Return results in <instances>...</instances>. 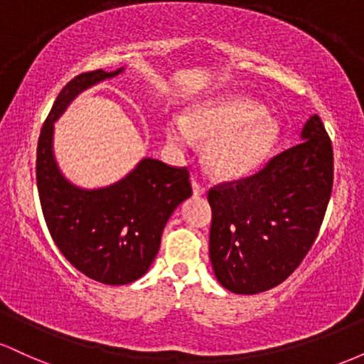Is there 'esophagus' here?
I'll return each mask as SVG.
<instances>
[{
    "label": "esophagus",
    "mask_w": 364,
    "mask_h": 364,
    "mask_svg": "<svg viewBox=\"0 0 364 364\" xmlns=\"http://www.w3.org/2000/svg\"><path fill=\"white\" fill-rule=\"evenodd\" d=\"M191 186H193V195L200 196V195H205V186L198 181V179H191Z\"/></svg>",
    "instance_id": "34e87169"
}]
</instances>
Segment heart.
I'll list each match as a JSON object with an SVG mask.
<instances>
[{"instance_id": "b5f03b06", "label": "heart", "mask_w": 364, "mask_h": 364, "mask_svg": "<svg viewBox=\"0 0 364 364\" xmlns=\"http://www.w3.org/2000/svg\"><path fill=\"white\" fill-rule=\"evenodd\" d=\"M166 136L176 149L207 141L205 162L212 174L225 179L253 173L269 157L279 127L269 112L241 95H220L191 107L186 118H171Z\"/></svg>"}]
</instances>
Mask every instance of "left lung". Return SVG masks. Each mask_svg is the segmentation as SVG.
Segmentation results:
<instances>
[{
	"label": "left lung",
	"instance_id": "1",
	"mask_svg": "<svg viewBox=\"0 0 364 364\" xmlns=\"http://www.w3.org/2000/svg\"><path fill=\"white\" fill-rule=\"evenodd\" d=\"M301 144L270 159L253 176L208 190L210 262L236 294H258L286 281L310 252L333 185L332 141L315 114Z\"/></svg>",
	"mask_w": 364,
	"mask_h": 364
}]
</instances>
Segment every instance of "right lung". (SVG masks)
<instances>
[{
	"label": "right lung",
	"instance_id": "obj_1",
	"mask_svg": "<svg viewBox=\"0 0 364 364\" xmlns=\"http://www.w3.org/2000/svg\"><path fill=\"white\" fill-rule=\"evenodd\" d=\"M114 72L80 73L63 87L37 144L36 178L41 207L63 257L94 281L123 286L149 270L171 214L191 196L190 173L145 157L114 185L83 190L61 174L53 154L54 121L83 90Z\"/></svg>",
	"mask_w": 364,
	"mask_h": 364
}]
</instances>
